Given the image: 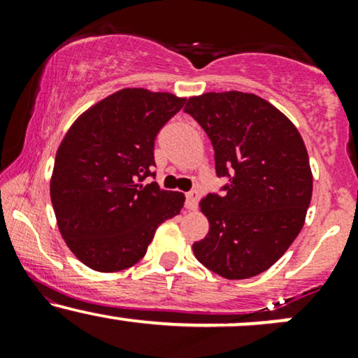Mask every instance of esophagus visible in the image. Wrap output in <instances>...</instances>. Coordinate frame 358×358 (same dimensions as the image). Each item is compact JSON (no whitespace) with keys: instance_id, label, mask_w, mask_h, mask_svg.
<instances>
[{"instance_id":"1","label":"esophagus","mask_w":358,"mask_h":358,"mask_svg":"<svg viewBox=\"0 0 358 358\" xmlns=\"http://www.w3.org/2000/svg\"><path fill=\"white\" fill-rule=\"evenodd\" d=\"M199 196H200V193L196 190H192L187 193V208L188 210H195L196 202H199Z\"/></svg>"}]
</instances>
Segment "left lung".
<instances>
[{
  "label": "left lung",
  "mask_w": 358,
  "mask_h": 358,
  "mask_svg": "<svg viewBox=\"0 0 358 358\" xmlns=\"http://www.w3.org/2000/svg\"><path fill=\"white\" fill-rule=\"evenodd\" d=\"M203 127L225 195L208 193V219L193 254L225 279L264 273L296 239L313 192L310 158L296 126L256 94L227 90L193 96L185 106Z\"/></svg>",
  "instance_id": "left-lung-1"
}]
</instances>
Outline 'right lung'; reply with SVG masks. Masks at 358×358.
<instances>
[{
    "label": "right lung",
    "mask_w": 358,
    "mask_h": 358,
    "mask_svg": "<svg viewBox=\"0 0 358 358\" xmlns=\"http://www.w3.org/2000/svg\"><path fill=\"white\" fill-rule=\"evenodd\" d=\"M185 97L126 87L90 106L57 150L50 199L73 256L117 273L146 254L156 229L183 208L185 195L143 185L155 166V138Z\"/></svg>",
    "instance_id": "add662e5"
}]
</instances>
